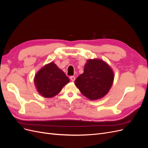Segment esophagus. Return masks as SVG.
Masks as SVG:
<instances>
[{
    "label": "esophagus",
    "mask_w": 148,
    "mask_h": 148,
    "mask_svg": "<svg viewBox=\"0 0 148 148\" xmlns=\"http://www.w3.org/2000/svg\"><path fill=\"white\" fill-rule=\"evenodd\" d=\"M70 79H71L72 82H74L75 80V77H74V76H71V77H70Z\"/></svg>",
    "instance_id": "esophagus-1"
}]
</instances>
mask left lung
<instances>
[{"mask_svg":"<svg viewBox=\"0 0 148 148\" xmlns=\"http://www.w3.org/2000/svg\"><path fill=\"white\" fill-rule=\"evenodd\" d=\"M114 74L110 66L101 59H89L84 65V72L75 81V84L84 96L96 100L105 96L113 84Z\"/></svg>","mask_w":148,"mask_h":148,"instance_id":"8db88e82","label":"left lung"}]
</instances>
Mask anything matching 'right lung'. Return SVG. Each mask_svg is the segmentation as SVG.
Returning a JSON list of instances; mask_svg holds the SVG:
<instances>
[{
	"label": "right lung",
	"mask_w": 148,
	"mask_h": 148,
	"mask_svg": "<svg viewBox=\"0 0 148 148\" xmlns=\"http://www.w3.org/2000/svg\"><path fill=\"white\" fill-rule=\"evenodd\" d=\"M34 82L40 95L49 98L58 95L70 79L63 71L53 62H51L38 71Z\"/></svg>",
	"instance_id": "obj_1"
}]
</instances>
